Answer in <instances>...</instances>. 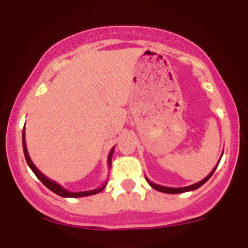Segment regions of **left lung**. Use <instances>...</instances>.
<instances>
[{
    "instance_id": "obj_1",
    "label": "left lung",
    "mask_w": 248,
    "mask_h": 248,
    "mask_svg": "<svg viewBox=\"0 0 248 248\" xmlns=\"http://www.w3.org/2000/svg\"><path fill=\"white\" fill-rule=\"evenodd\" d=\"M223 154H224V152L221 153V156H223ZM221 156H220V158H221ZM219 162H220V160L218 161V163H217V166H216L215 168H213L212 169V171L209 173V175L206 176L205 178L204 179H202V181H199L198 183H195V184H192V186H183V187H168V186H160V184H156V183H153L152 181H150L149 178L147 177L146 176V179H147V182H148V184H149L150 186L152 187H154V189L155 190H157V191H161V192H164V193H182V192H187V191H193V190H197L198 187H201L202 186H203L204 183H206L207 181H209L210 179V177H211V176L213 175V172L216 171V169H217V167H218V164H219Z\"/></svg>"
}]
</instances>
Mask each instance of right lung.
Returning a JSON list of instances; mask_svg holds the SVG:
<instances>
[{"label":"right lung","mask_w":248,"mask_h":248,"mask_svg":"<svg viewBox=\"0 0 248 248\" xmlns=\"http://www.w3.org/2000/svg\"><path fill=\"white\" fill-rule=\"evenodd\" d=\"M24 129H25V127L23 128V133H22V143H23V152H24V156H25V160H27L28 166L30 167V169L32 170L33 173H35V175L37 176V178H38L39 181H41L42 183L47 187V189H50L51 191L55 192L56 195L62 196V197H65V198L86 197V196H92V195H95V193H99V192L102 191V190L105 189V186H107V181H106L104 184H102V186L98 187V189L88 190V191L71 192V191H69V190L65 189V187H62L61 184L57 183V182L52 181V179H50V178H47L46 176L44 175V173L41 172L38 169H37V167L35 166V164H33V162L31 161V158H30V156H29V153H28V149H27V143H25V132H24ZM114 149H115V147H113L112 149H110L109 154H108V158H107L108 167H110V162H112V156H113V153H114Z\"/></svg>","instance_id":"obj_1"}]
</instances>
